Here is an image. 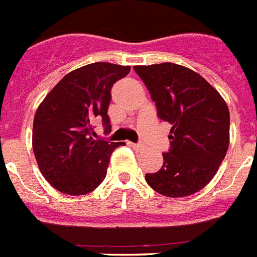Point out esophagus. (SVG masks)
Masks as SVG:
<instances>
[{
	"label": "esophagus",
	"mask_w": 257,
	"mask_h": 257,
	"mask_svg": "<svg viewBox=\"0 0 257 257\" xmlns=\"http://www.w3.org/2000/svg\"><path fill=\"white\" fill-rule=\"evenodd\" d=\"M128 145H130L131 147H133V149H135V150H141L142 147H143V146L139 145V143H128Z\"/></svg>",
	"instance_id": "1"
}]
</instances>
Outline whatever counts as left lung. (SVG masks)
<instances>
[{
	"label": "left lung",
	"mask_w": 257,
	"mask_h": 257,
	"mask_svg": "<svg viewBox=\"0 0 257 257\" xmlns=\"http://www.w3.org/2000/svg\"><path fill=\"white\" fill-rule=\"evenodd\" d=\"M157 104L158 116L171 124V149L163 166L146 174L153 190L168 198L198 192L216 175L229 146L228 106L196 71L164 62L135 66Z\"/></svg>",
	"instance_id": "1"
}]
</instances>
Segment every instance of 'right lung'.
Returning a JSON list of instances; mask_svg holds the SVG:
<instances>
[{"mask_svg":"<svg viewBox=\"0 0 257 257\" xmlns=\"http://www.w3.org/2000/svg\"><path fill=\"white\" fill-rule=\"evenodd\" d=\"M130 66L95 62L66 74L41 102L33 122V151L45 179L59 192L85 195L107 174L112 151L124 142L94 138L102 120L110 131V90Z\"/></svg>","mask_w":257,"mask_h":257,"instance_id":"right-lung-1","label":"right lung"}]
</instances>
